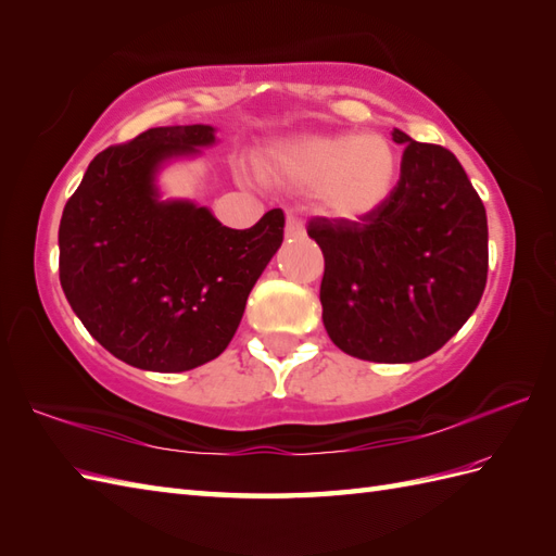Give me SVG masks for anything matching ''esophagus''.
Here are the masks:
<instances>
[{
	"label": "esophagus",
	"mask_w": 556,
	"mask_h": 556,
	"mask_svg": "<svg viewBox=\"0 0 556 556\" xmlns=\"http://www.w3.org/2000/svg\"><path fill=\"white\" fill-rule=\"evenodd\" d=\"M305 233V224L303 219L296 215V212H289L287 217V236L289 239H299V236Z\"/></svg>",
	"instance_id": "1"
}]
</instances>
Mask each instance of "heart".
I'll return each instance as SVG.
<instances>
[{
  "instance_id": "obj_1",
  "label": "heart",
  "mask_w": 556,
  "mask_h": 556,
  "mask_svg": "<svg viewBox=\"0 0 556 556\" xmlns=\"http://www.w3.org/2000/svg\"><path fill=\"white\" fill-rule=\"evenodd\" d=\"M269 179L317 188V203L339 219L380 210L399 179V152L380 134H320L287 140L263 162Z\"/></svg>"
}]
</instances>
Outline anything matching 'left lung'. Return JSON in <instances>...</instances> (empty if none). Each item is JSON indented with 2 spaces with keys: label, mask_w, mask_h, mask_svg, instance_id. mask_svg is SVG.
Returning a JSON list of instances; mask_svg holds the SVG:
<instances>
[{
  "label": "left lung",
  "mask_w": 556,
  "mask_h": 556,
  "mask_svg": "<svg viewBox=\"0 0 556 556\" xmlns=\"http://www.w3.org/2000/svg\"><path fill=\"white\" fill-rule=\"evenodd\" d=\"M406 146L387 203L363 217H315L323 248V323L353 358L413 363L440 351L468 320L488 285V215L454 152Z\"/></svg>",
  "instance_id": "1"
}]
</instances>
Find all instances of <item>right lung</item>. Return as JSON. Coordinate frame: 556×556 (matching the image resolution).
Segmentation results:
<instances>
[{
    "instance_id": "obj_1",
    "label": "right lung",
    "mask_w": 556,
    "mask_h": 556,
    "mask_svg": "<svg viewBox=\"0 0 556 556\" xmlns=\"http://www.w3.org/2000/svg\"><path fill=\"white\" fill-rule=\"evenodd\" d=\"M215 143V128L157 126L88 164L59 222V281L92 339L140 370H193L229 346L285 212L229 229L193 203H160V164Z\"/></svg>"
}]
</instances>
